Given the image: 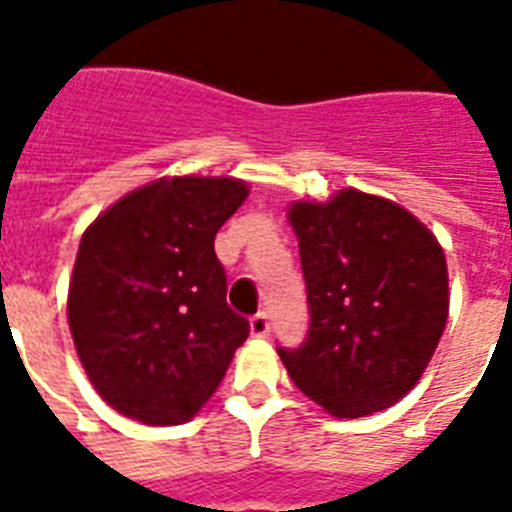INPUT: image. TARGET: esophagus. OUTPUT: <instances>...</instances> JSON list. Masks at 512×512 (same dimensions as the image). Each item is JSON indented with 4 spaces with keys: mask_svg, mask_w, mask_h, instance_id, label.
Segmentation results:
<instances>
[{
    "mask_svg": "<svg viewBox=\"0 0 512 512\" xmlns=\"http://www.w3.org/2000/svg\"><path fill=\"white\" fill-rule=\"evenodd\" d=\"M249 332L255 337H265L271 332V321H268V313H255L252 319H249Z\"/></svg>",
    "mask_w": 512,
    "mask_h": 512,
    "instance_id": "esophagus-1",
    "label": "esophagus"
}]
</instances>
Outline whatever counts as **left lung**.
Masks as SVG:
<instances>
[{
	"label": "left lung",
	"mask_w": 512,
	"mask_h": 512,
	"mask_svg": "<svg viewBox=\"0 0 512 512\" xmlns=\"http://www.w3.org/2000/svg\"><path fill=\"white\" fill-rule=\"evenodd\" d=\"M289 223L311 311L303 345L279 348L289 377L340 420L388 409L444 335V249L412 212L356 188L327 204L297 201Z\"/></svg>",
	"instance_id": "left-lung-1"
}]
</instances>
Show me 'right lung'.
Wrapping results in <instances>:
<instances>
[{"mask_svg": "<svg viewBox=\"0 0 512 512\" xmlns=\"http://www.w3.org/2000/svg\"><path fill=\"white\" fill-rule=\"evenodd\" d=\"M247 193L233 177H162L84 231L68 327L92 388L124 417L188 422L247 340L215 255L220 225Z\"/></svg>", "mask_w": 512, "mask_h": 512, "instance_id": "right-lung-1", "label": "right lung"}]
</instances>
